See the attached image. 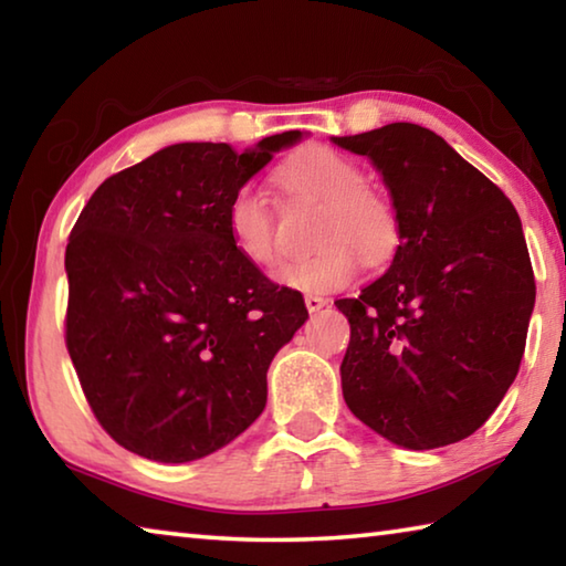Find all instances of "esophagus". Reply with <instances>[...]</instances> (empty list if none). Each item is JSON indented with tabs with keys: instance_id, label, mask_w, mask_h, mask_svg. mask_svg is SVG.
<instances>
[{
	"instance_id": "obj_1",
	"label": "esophagus",
	"mask_w": 566,
	"mask_h": 566,
	"mask_svg": "<svg viewBox=\"0 0 566 566\" xmlns=\"http://www.w3.org/2000/svg\"><path fill=\"white\" fill-rule=\"evenodd\" d=\"M304 304H306V310H310V312H319L322 306H327L329 302L324 300V296H317V294H306V296H304Z\"/></svg>"
}]
</instances>
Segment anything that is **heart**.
<instances>
[{"label": "heart", "mask_w": 566, "mask_h": 566, "mask_svg": "<svg viewBox=\"0 0 566 566\" xmlns=\"http://www.w3.org/2000/svg\"><path fill=\"white\" fill-rule=\"evenodd\" d=\"M276 175L296 197L322 205L312 254L294 256L274 272V280L296 292H337L367 264L385 262L397 244V217L385 197L367 187L359 165L329 147H304L284 159ZM227 227L237 252L254 266L280 260V229L264 191L247 181L227 207Z\"/></svg>", "instance_id": "b5f03b06"}]
</instances>
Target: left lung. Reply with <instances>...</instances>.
<instances>
[{
	"label": "left lung",
	"instance_id": "left-lung-1",
	"mask_svg": "<svg viewBox=\"0 0 566 566\" xmlns=\"http://www.w3.org/2000/svg\"><path fill=\"white\" fill-rule=\"evenodd\" d=\"M334 142L375 161L399 227L389 270L334 302L352 327L344 401L399 447L454 444L492 417L522 364L536 286L520 214L419 124Z\"/></svg>",
	"mask_w": 566,
	"mask_h": 566
}]
</instances>
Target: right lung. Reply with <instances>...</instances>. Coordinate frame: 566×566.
I'll return each mask as SVG.
<instances>
[{
    "label": "right lung",
    "mask_w": 566,
    "mask_h": 566,
    "mask_svg": "<svg viewBox=\"0 0 566 566\" xmlns=\"http://www.w3.org/2000/svg\"><path fill=\"white\" fill-rule=\"evenodd\" d=\"M300 137L171 145L84 205L64 254V342L94 417L129 452L191 462L262 415L266 369L310 314L237 252L227 207Z\"/></svg>",
    "instance_id": "1"
}]
</instances>
